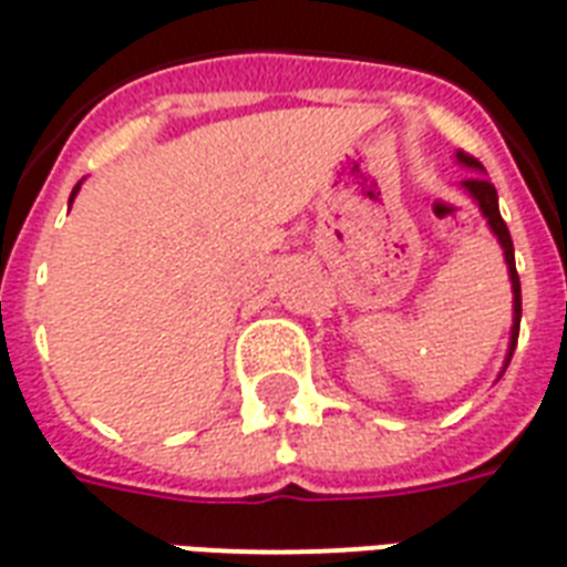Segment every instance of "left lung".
Wrapping results in <instances>:
<instances>
[{"instance_id": "8db88e82", "label": "left lung", "mask_w": 567, "mask_h": 567, "mask_svg": "<svg viewBox=\"0 0 567 567\" xmlns=\"http://www.w3.org/2000/svg\"><path fill=\"white\" fill-rule=\"evenodd\" d=\"M455 159L462 162V165H467V168L473 171H485L482 168L480 159H473L471 153L458 151L455 153ZM464 192L480 204L482 215L488 218V227L494 230V236L499 239V245H503V254H506V266H508V280H512V296H515V322H512V343H508V354H506V367L508 361H512V354H515V346H517V331H520V278H517V269H515V245H512V236H508V227L506 221H503V215H499V206H497V188H494V183L485 177H471L464 179L462 183ZM506 367H503V372H506Z\"/></svg>"}]
</instances>
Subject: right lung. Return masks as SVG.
I'll return each instance as SVG.
<instances>
[{
  "mask_svg": "<svg viewBox=\"0 0 567 567\" xmlns=\"http://www.w3.org/2000/svg\"><path fill=\"white\" fill-rule=\"evenodd\" d=\"M79 186H82V183H76V188H73V195H70V200H73V197H76V192H79Z\"/></svg>",
  "mask_w": 567,
  "mask_h": 567,
  "instance_id": "obj_1",
  "label": "right lung"
}]
</instances>
